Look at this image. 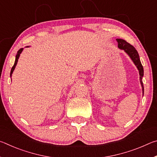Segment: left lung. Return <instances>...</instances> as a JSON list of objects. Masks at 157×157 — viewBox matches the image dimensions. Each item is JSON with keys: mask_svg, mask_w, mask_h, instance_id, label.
<instances>
[{"mask_svg": "<svg viewBox=\"0 0 157 157\" xmlns=\"http://www.w3.org/2000/svg\"><path fill=\"white\" fill-rule=\"evenodd\" d=\"M116 41L118 42V46L119 48L124 50L129 55V56L131 57V59L134 62V64L136 66L138 70L139 71L140 82L143 87V92H144V88H143V84L142 81V78L143 77V67L141 64V62H140L139 53L132 45L123 40V39H117Z\"/></svg>", "mask_w": 157, "mask_h": 157, "instance_id": "1", "label": "left lung"}]
</instances>
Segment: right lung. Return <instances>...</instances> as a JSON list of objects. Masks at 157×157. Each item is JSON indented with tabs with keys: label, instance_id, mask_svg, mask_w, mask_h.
I'll use <instances>...</instances> for the list:
<instances>
[{
	"label": "right lung",
	"instance_id": "1",
	"mask_svg": "<svg viewBox=\"0 0 157 157\" xmlns=\"http://www.w3.org/2000/svg\"><path fill=\"white\" fill-rule=\"evenodd\" d=\"M22 50H23V48H21L20 50H18L17 55H16V59H15L14 64V66H12V69H11V71H10V76H12V73H13V71H14V70L15 66H17V62H18V57H19L20 54L21 53V52H22Z\"/></svg>",
	"mask_w": 157,
	"mask_h": 157
}]
</instances>
